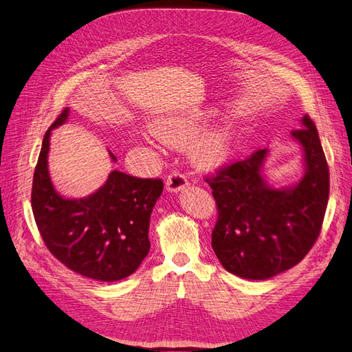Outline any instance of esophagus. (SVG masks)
Segmentation results:
<instances>
[{
    "instance_id": "obj_1",
    "label": "esophagus",
    "mask_w": 352,
    "mask_h": 352,
    "mask_svg": "<svg viewBox=\"0 0 352 352\" xmlns=\"http://www.w3.org/2000/svg\"><path fill=\"white\" fill-rule=\"evenodd\" d=\"M188 185V179L180 172H172L166 179V188L170 192H177Z\"/></svg>"
}]
</instances>
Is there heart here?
Listing matches in <instances>:
<instances>
[{"label":"heart","instance_id":"obj_1","mask_svg":"<svg viewBox=\"0 0 352 352\" xmlns=\"http://www.w3.org/2000/svg\"><path fill=\"white\" fill-rule=\"evenodd\" d=\"M153 135L168 145L184 146L198 131L194 120L164 118L151 124ZM231 131L228 127H217L206 131L191 146V155L195 164L204 168L221 166L231 153Z\"/></svg>","mask_w":352,"mask_h":352}]
</instances>
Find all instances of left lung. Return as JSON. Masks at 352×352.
Returning <instances> with one entry per match:
<instances>
[{"instance_id":"obj_1","label":"left lung","mask_w":352,"mask_h":352,"mask_svg":"<svg viewBox=\"0 0 352 352\" xmlns=\"http://www.w3.org/2000/svg\"><path fill=\"white\" fill-rule=\"evenodd\" d=\"M303 146L307 173L287 189L261 175L268 151L258 149L204 177L217 207L212 247L222 267L247 280H267L298 265L316 244L329 201V166L307 113L292 131Z\"/></svg>"}]
</instances>
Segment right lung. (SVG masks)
Listing matches in <instances>:
<instances>
[{"label": "right lung", "instance_id": "right-lung-1", "mask_svg": "<svg viewBox=\"0 0 352 352\" xmlns=\"http://www.w3.org/2000/svg\"><path fill=\"white\" fill-rule=\"evenodd\" d=\"M65 108L47 130L32 180V213L47 249L66 268L99 281H117L138 270L149 252V217L163 180L113 170L93 195L68 199L54 191L47 168L50 131L63 124ZM112 160H116L111 154Z\"/></svg>", "mask_w": 352, "mask_h": 352}]
</instances>
